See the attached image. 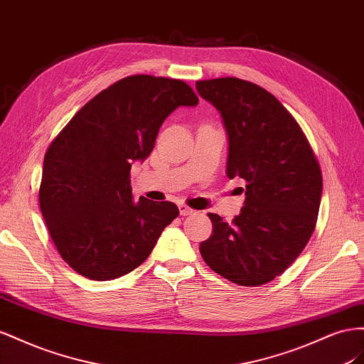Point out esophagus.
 <instances>
[{"mask_svg": "<svg viewBox=\"0 0 364 364\" xmlns=\"http://www.w3.org/2000/svg\"><path fill=\"white\" fill-rule=\"evenodd\" d=\"M178 209H180V215H181V216H189V215H193V213H195L193 209H191V207L184 205V204H180Z\"/></svg>", "mask_w": 364, "mask_h": 364, "instance_id": "esophagus-1", "label": "esophagus"}]
</instances>
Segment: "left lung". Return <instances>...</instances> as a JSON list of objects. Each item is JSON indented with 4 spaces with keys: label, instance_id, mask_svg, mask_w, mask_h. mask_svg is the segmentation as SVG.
<instances>
[{
    "label": "left lung",
    "instance_id": "1",
    "mask_svg": "<svg viewBox=\"0 0 364 364\" xmlns=\"http://www.w3.org/2000/svg\"><path fill=\"white\" fill-rule=\"evenodd\" d=\"M196 91L221 114L227 176L247 183L244 207L230 224L209 213L213 232L201 242V256L233 284L264 285L296 261L314 232L320 166L297 122L272 92L236 77L198 80Z\"/></svg>",
    "mask_w": 364,
    "mask_h": 364
}]
</instances>
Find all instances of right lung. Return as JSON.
Returning <instances> with one entry per match:
<instances>
[{
	"instance_id": "right-lung-1",
	"label": "right lung",
	"mask_w": 364,
	"mask_h": 364,
	"mask_svg": "<svg viewBox=\"0 0 364 364\" xmlns=\"http://www.w3.org/2000/svg\"><path fill=\"white\" fill-rule=\"evenodd\" d=\"M198 97L183 80L137 75L82 107L48 146L39 205L62 259L92 280L131 273L178 216L169 201L134 203L129 171L154 149L166 117Z\"/></svg>"
}]
</instances>
